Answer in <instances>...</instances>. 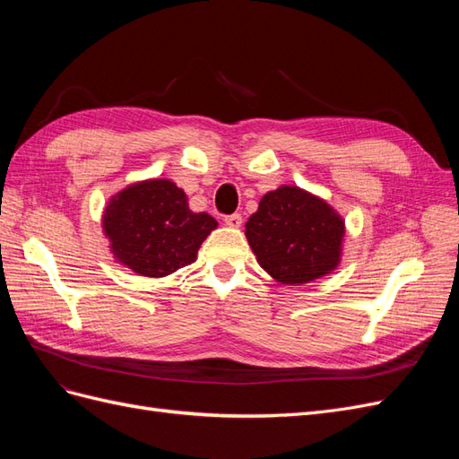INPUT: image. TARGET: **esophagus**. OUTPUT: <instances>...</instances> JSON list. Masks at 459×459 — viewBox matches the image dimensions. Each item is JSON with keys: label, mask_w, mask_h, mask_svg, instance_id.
<instances>
[{"label": "esophagus", "mask_w": 459, "mask_h": 459, "mask_svg": "<svg viewBox=\"0 0 459 459\" xmlns=\"http://www.w3.org/2000/svg\"><path fill=\"white\" fill-rule=\"evenodd\" d=\"M224 221H226L228 228H241L243 218H241V214H230V216L224 218Z\"/></svg>", "instance_id": "1"}]
</instances>
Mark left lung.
Instances as JSON below:
<instances>
[{
	"instance_id": "8db88e82",
	"label": "left lung",
	"mask_w": 459,
	"mask_h": 459,
	"mask_svg": "<svg viewBox=\"0 0 459 459\" xmlns=\"http://www.w3.org/2000/svg\"><path fill=\"white\" fill-rule=\"evenodd\" d=\"M344 233L335 208L299 186L268 191L245 224L260 268L281 285H304L335 272Z\"/></svg>"
}]
</instances>
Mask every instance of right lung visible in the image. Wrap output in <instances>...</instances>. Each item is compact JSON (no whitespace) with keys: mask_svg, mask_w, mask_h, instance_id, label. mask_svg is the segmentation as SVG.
Instances as JSON below:
<instances>
[{"mask_svg":"<svg viewBox=\"0 0 459 459\" xmlns=\"http://www.w3.org/2000/svg\"><path fill=\"white\" fill-rule=\"evenodd\" d=\"M172 179L149 178L110 197L101 228L120 266L143 277H166L197 260L203 241L218 228L206 212H193Z\"/></svg>","mask_w":459,"mask_h":459,"instance_id":"right-lung-1","label":"right lung"}]
</instances>
